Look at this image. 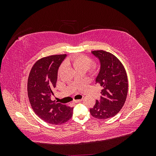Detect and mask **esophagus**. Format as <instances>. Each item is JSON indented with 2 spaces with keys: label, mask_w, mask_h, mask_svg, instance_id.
<instances>
[{
  "label": "esophagus",
  "mask_w": 156,
  "mask_h": 156,
  "mask_svg": "<svg viewBox=\"0 0 156 156\" xmlns=\"http://www.w3.org/2000/svg\"><path fill=\"white\" fill-rule=\"evenodd\" d=\"M83 101V100L81 99V100H73V102L74 103H79V102H81V101Z\"/></svg>",
  "instance_id": "1"
}]
</instances>
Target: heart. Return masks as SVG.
<instances>
[{"instance_id": "b5f03b06", "label": "heart", "mask_w": 156, "mask_h": 156, "mask_svg": "<svg viewBox=\"0 0 156 156\" xmlns=\"http://www.w3.org/2000/svg\"><path fill=\"white\" fill-rule=\"evenodd\" d=\"M69 63L73 66L75 69L76 70L83 69L84 71L88 69V68L90 67L92 62L90 58L83 54H78L71 56L69 59ZM62 66H61L59 70H60ZM94 68L96 69V68Z\"/></svg>"}]
</instances>
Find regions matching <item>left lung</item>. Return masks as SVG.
<instances>
[{
  "label": "left lung",
  "mask_w": 156,
  "mask_h": 156,
  "mask_svg": "<svg viewBox=\"0 0 156 156\" xmlns=\"http://www.w3.org/2000/svg\"><path fill=\"white\" fill-rule=\"evenodd\" d=\"M100 61V73L96 79L103 88L100 101L90 109L91 115L100 120L113 117L124 106L127 91L128 81L123 64L116 56L105 51H92Z\"/></svg>",
  "instance_id": "8db88e82"
}]
</instances>
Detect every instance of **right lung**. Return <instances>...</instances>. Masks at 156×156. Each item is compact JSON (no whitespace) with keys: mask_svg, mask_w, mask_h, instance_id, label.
Returning <instances> with one entry per match:
<instances>
[{"mask_svg":"<svg viewBox=\"0 0 156 156\" xmlns=\"http://www.w3.org/2000/svg\"><path fill=\"white\" fill-rule=\"evenodd\" d=\"M66 56V54L55 55L37 60L28 78V97L32 109L41 120L51 124L65 123L73 115V107L51 100L58 68Z\"/></svg>","mask_w":156,"mask_h":156,"instance_id":"obj_1","label":"right lung"}]
</instances>
